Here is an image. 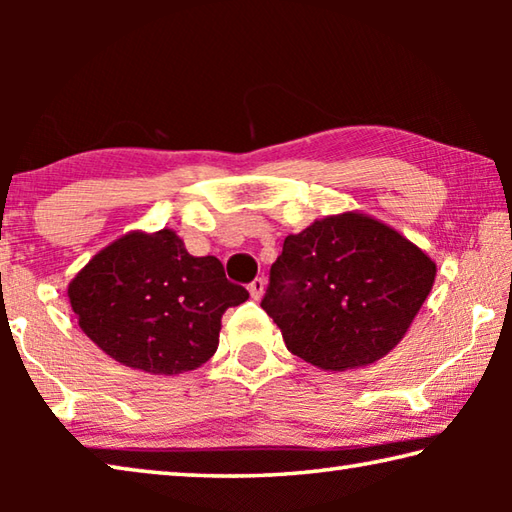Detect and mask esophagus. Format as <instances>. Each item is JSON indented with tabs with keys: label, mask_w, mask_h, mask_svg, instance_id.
Returning a JSON list of instances; mask_svg holds the SVG:
<instances>
[{
	"label": "esophagus",
	"mask_w": 512,
	"mask_h": 512,
	"mask_svg": "<svg viewBox=\"0 0 512 512\" xmlns=\"http://www.w3.org/2000/svg\"><path fill=\"white\" fill-rule=\"evenodd\" d=\"M264 289H266V280H264V277H255V280L248 284V291H250V296H253V300L262 298V296H264Z\"/></svg>",
	"instance_id": "1"
}]
</instances>
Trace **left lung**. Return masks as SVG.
<instances>
[{
	"instance_id": "8db88e82",
	"label": "left lung",
	"mask_w": 512,
	"mask_h": 512,
	"mask_svg": "<svg viewBox=\"0 0 512 512\" xmlns=\"http://www.w3.org/2000/svg\"><path fill=\"white\" fill-rule=\"evenodd\" d=\"M436 262L363 212L329 214L284 239L262 309L289 352L323 370L363 368L409 332Z\"/></svg>"
}]
</instances>
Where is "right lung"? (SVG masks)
<instances>
[{
  "instance_id": "add662e5",
  "label": "right lung",
  "mask_w": 512,
  "mask_h": 512,
  "mask_svg": "<svg viewBox=\"0 0 512 512\" xmlns=\"http://www.w3.org/2000/svg\"><path fill=\"white\" fill-rule=\"evenodd\" d=\"M79 327L121 366L180 375L219 348L221 316L248 300L219 259L187 253L176 232L133 230L99 250L67 287Z\"/></svg>"
}]
</instances>
